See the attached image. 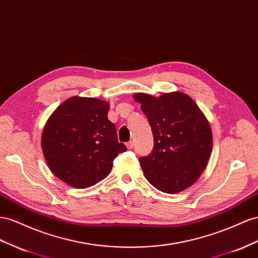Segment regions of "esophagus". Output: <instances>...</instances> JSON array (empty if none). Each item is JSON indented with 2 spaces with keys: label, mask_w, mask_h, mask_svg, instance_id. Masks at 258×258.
I'll list each match as a JSON object with an SVG mask.
<instances>
[{
  "label": "esophagus",
  "mask_w": 258,
  "mask_h": 258,
  "mask_svg": "<svg viewBox=\"0 0 258 258\" xmlns=\"http://www.w3.org/2000/svg\"><path fill=\"white\" fill-rule=\"evenodd\" d=\"M126 145H127V148H128L129 150H131L132 148H134V142H132V141H129Z\"/></svg>",
  "instance_id": "esophagus-1"
}]
</instances>
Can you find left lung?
Instances as JSON below:
<instances>
[{
  "instance_id": "8db88e82",
  "label": "left lung",
  "mask_w": 258,
  "mask_h": 258,
  "mask_svg": "<svg viewBox=\"0 0 258 258\" xmlns=\"http://www.w3.org/2000/svg\"><path fill=\"white\" fill-rule=\"evenodd\" d=\"M154 136L149 156L140 157L145 178L157 190L178 193L201 177L210 161L213 134L207 118L191 97L180 91L153 96L136 93Z\"/></svg>"
}]
</instances>
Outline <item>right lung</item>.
<instances>
[{"label": "right lung", "mask_w": 258, "mask_h": 258, "mask_svg": "<svg viewBox=\"0 0 258 258\" xmlns=\"http://www.w3.org/2000/svg\"><path fill=\"white\" fill-rule=\"evenodd\" d=\"M109 104L94 97L72 96L48 117L41 146L48 168L68 185L86 189L112 170L116 156L127 151L107 118Z\"/></svg>", "instance_id": "1"}]
</instances>
